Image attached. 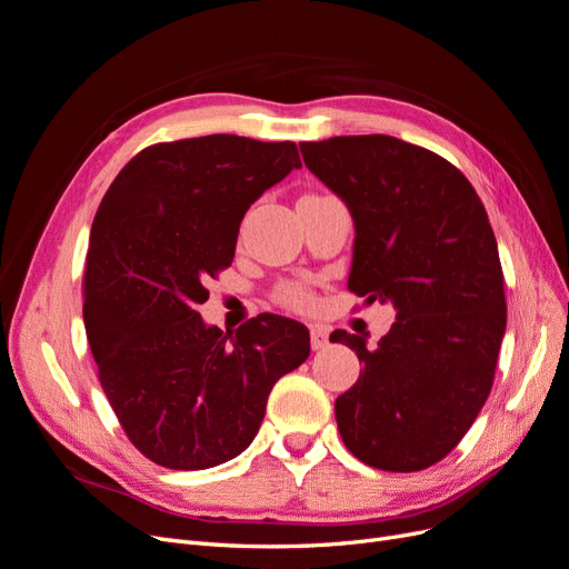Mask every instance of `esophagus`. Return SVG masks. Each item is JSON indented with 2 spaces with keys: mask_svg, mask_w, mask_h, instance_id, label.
I'll use <instances>...</instances> for the list:
<instances>
[{
  "mask_svg": "<svg viewBox=\"0 0 569 569\" xmlns=\"http://www.w3.org/2000/svg\"><path fill=\"white\" fill-rule=\"evenodd\" d=\"M327 343H330V341H327V330H325V327L322 325H313L311 327V349L320 351V349L327 347Z\"/></svg>",
  "mask_w": 569,
  "mask_h": 569,
  "instance_id": "esophagus-1",
  "label": "esophagus"
}]
</instances>
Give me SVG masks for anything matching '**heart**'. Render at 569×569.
Segmentation results:
<instances>
[{
    "instance_id": "1",
    "label": "heart",
    "mask_w": 569,
    "mask_h": 569,
    "mask_svg": "<svg viewBox=\"0 0 569 569\" xmlns=\"http://www.w3.org/2000/svg\"><path fill=\"white\" fill-rule=\"evenodd\" d=\"M280 301L289 308H299V311H306V308H311L313 297H311V291L301 284H287L280 291Z\"/></svg>"
}]
</instances>
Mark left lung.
Instances as JSON below:
<instances>
[{
	"label": "left lung",
	"instance_id": "obj_1",
	"mask_svg": "<svg viewBox=\"0 0 569 569\" xmlns=\"http://www.w3.org/2000/svg\"><path fill=\"white\" fill-rule=\"evenodd\" d=\"M299 147L353 218L349 289L396 308L377 347L330 335L363 360L335 403L339 435L370 468L425 470L456 449L487 403L506 335L503 270L485 203L456 166L389 134Z\"/></svg>",
	"mask_w": 569,
	"mask_h": 569
}]
</instances>
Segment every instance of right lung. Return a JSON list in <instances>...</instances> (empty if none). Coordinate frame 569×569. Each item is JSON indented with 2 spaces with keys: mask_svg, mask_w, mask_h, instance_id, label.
I'll use <instances>...</instances> for the list:
<instances>
[{
  "mask_svg": "<svg viewBox=\"0 0 569 569\" xmlns=\"http://www.w3.org/2000/svg\"><path fill=\"white\" fill-rule=\"evenodd\" d=\"M301 168L295 142L206 134L153 144L99 203L84 332L128 439L170 470H206L253 441L268 396L311 353L308 330L263 313L206 325V280L228 268L249 206Z\"/></svg>",
  "mask_w": 569,
  "mask_h": 569,
  "instance_id": "1",
  "label": "right lung"
}]
</instances>
